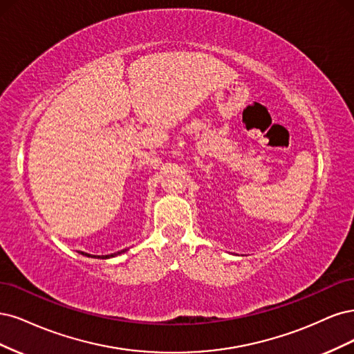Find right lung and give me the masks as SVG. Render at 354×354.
I'll return each mask as SVG.
<instances>
[{
    "mask_svg": "<svg viewBox=\"0 0 354 354\" xmlns=\"http://www.w3.org/2000/svg\"><path fill=\"white\" fill-rule=\"evenodd\" d=\"M124 252H128L127 248L124 250H120V252H118V253H113V254H107V256H91V254H88V253H81V254H84V256H86V257H97V259H110V257H116V256H119V254H122V253H124Z\"/></svg>",
    "mask_w": 354,
    "mask_h": 354,
    "instance_id": "obj_1",
    "label": "right lung"
}]
</instances>
